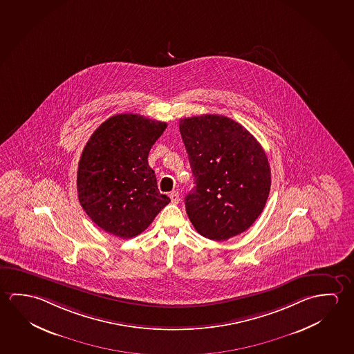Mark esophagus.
Instances as JSON below:
<instances>
[{"instance_id": "1", "label": "esophagus", "mask_w": 354, "mask_h": 354, "mask_svg": "<svg viewBox=\"0 0 354 354\" xmlns=\"http://www.w3.org/2000/svg\"><path fill=\"white\" fill-rule=\"evenodd\" d=\"M170 198H171V203H179L180 201V196H179V192H170Z\"/></svg>"}]
</instances>
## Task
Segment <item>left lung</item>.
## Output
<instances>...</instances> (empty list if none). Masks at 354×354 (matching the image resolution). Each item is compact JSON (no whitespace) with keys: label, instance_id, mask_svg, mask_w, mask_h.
<instances>
[{"label":"left lung","instance_id":"obj_1","mask_svg":"<svg viewBox=\"0 0 354 354\" xmlns=\"http://www.w3.org/2000/svg\"><path fill=\"white\" fill-rule=\"evenodd\" d=\"M194 184L186 214L197 232L225 241L248 230L270 192V167L259 142L228 117L180 120Z\"/></svg>","mask_w":354,"mask_h":354}]
</instances>
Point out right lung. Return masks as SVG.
Wrapping results in <instances>:
<instances>
[{"mask_svg": "<svg viewBox=\"0 0 354 354\" xmlns=\"http://www.w3.org/2000/svg\"><path fill=\"white\" fill-rule=\"evenodd\" d=\"M165 122L121 113L106 120L82 151L77 168V196L87 216L120 238L138 236L170 198L159 192L148 164Z\"/></svg>", "mask_w": 354, "mask_h": 354, "instance_id": "right-lung-1", "label": "right lung"}]
</instances>
